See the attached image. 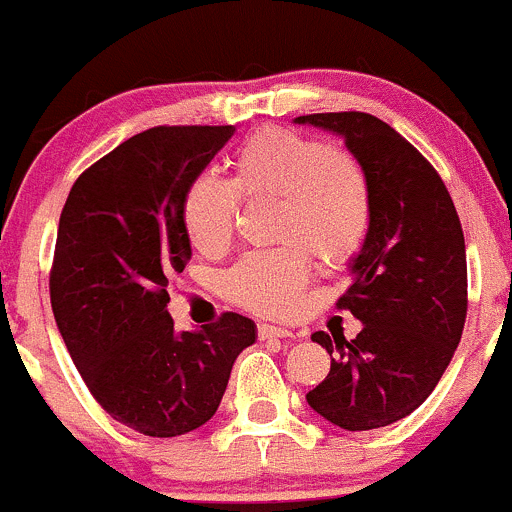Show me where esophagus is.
<instances>
[{
	"mask_svg": "<svg viewBox=\"0 0 512 512\" xmlns=\"http://www.w3.org/2000/svg\"><path fill=\"white\" fill-rule=\"evenodd\" d=\"M258 337H261V340H276V337H295V333L286 328H278V325L261 323L258 325Z\"/></svg>",
	"mask_w": 512,
	"mask_h": 512,
	"instance_id": "obj_1",
	"label": "esophagus"
}]
</instances>
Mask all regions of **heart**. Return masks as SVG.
I'll return each instance as SVG.
<instances>
[{"mask_svg": "<svg viewBox=\"0 0 512 512\" xmlns=\"http://www.w3.org/2000/svg\"><path fill=\"white\" fill-rule=\"evenodd\" d=\"M236 177L202 172L189 182L182 219L202 254L226 249L239 212V192L278 197L276 236L291 244L246 254L224 276L234 303L263 315L298 310L310 278V251L325 266L360 251L372 221V184L365 167L328 142L266 128L234 160Z\"/></svg>", "mask_w": 512, "mask_h": 512, "instance_id": "1", "label": "heart"}]
</instances>
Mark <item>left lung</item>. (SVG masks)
Masks as SVG:
<instances>
[{
	"label": "left lung",
	"mask_w": 512,
	"mask_h": 512,
	"mask_svg": "<svg viewBox=\"0 0 512 512\" xmlns=\"http://www.w3.org/2000/svg\"><path fill=\"white\" fill-rule=\"evenodd\" d=\"M345 140L372 184V221L337 300L362 323L355 340L313 333L330 372L305 394L347 431L404 419L434 392L466 323V241L449 189L419 150L367 113L300 115Z\"/></svg>",
	"instance_id": "left-lung-1"
}]
</instances>
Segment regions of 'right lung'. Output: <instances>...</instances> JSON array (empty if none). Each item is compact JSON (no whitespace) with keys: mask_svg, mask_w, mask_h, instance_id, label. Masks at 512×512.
I'll use <instances>...</instances> for the list:
<instances>
[{"mask_svg":"<svg viewBox=\"0 0 512 512\" xmlns=\"http://www.w3.org/2000/svg\"><path fill=\"white\" fill-rule=\"evenodd\" d=\"M231 125L152 128L88 167L61 212L51 308L76 370L115 421L170 439L217 414L256 323L177 330L167 286L192 258L182 202Z\"/></svg>","mask_w":512,"mask_h":512,"instance_id":"1","label":"right lung"}]
</instances>
